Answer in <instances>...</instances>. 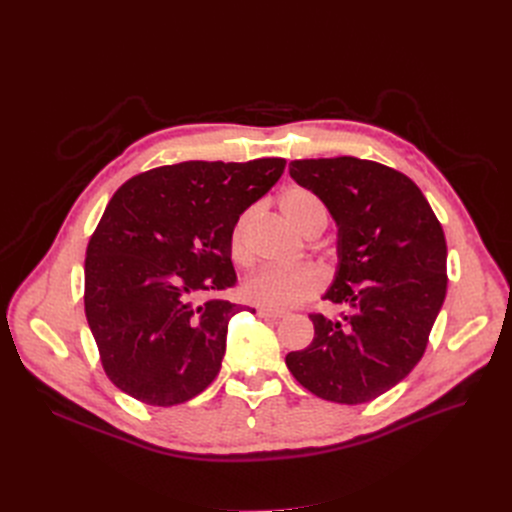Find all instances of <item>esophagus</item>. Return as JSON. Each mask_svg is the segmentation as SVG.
Segmentation results:
<instances>
[{"mask_svg": "<svg viewBox=\"0 0 512 512\" xmlns=\"http://www.w3.org/2000/svg\"><path fill=\"white\" fill-rule=\"evenodd\" d=\"M257 315L267 319V321H278V319L284 317L282 311H270V309H257Z\"/></svg>", "mask_w": 512, "mask_h": 512, "instance_id": "34e87169", "label": "esophagus"}]
</instances>
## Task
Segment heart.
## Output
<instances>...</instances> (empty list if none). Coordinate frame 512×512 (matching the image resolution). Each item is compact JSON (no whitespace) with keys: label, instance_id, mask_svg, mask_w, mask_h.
<instances>
[{"label":"heart","instance_id":"1","mask_svg":"<svg viewBox=\"0 0 512 512\" xmlns=\"http://www.w3.org/2000/svg\"><path fill=\"white\" fill-rule=\"evenodd\" d=\"M280 209L286 220L305 236H315L328 224V211L321 199L303 186H290L280 195ZM253 218V209L245 211L236 220L230 232V253L236 263L251 261V247L247 228ZM326 272L319 265L305 263L292 270L265 267L251 274L242 284V297L251 305L270 311H286L299 307L324 290Z\"/></svg>","mask_w":512,"mask_h":512}]
</instances>
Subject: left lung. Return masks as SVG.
<instances>
[{
  "label": "left lung",
  "instance_id": "obj_1",
  "mask_svg": "<svg viewBox=\"0 0 512 512\" xmlns=\"http://www.w3.org/2000/svg\"><path fill=\"white\" fill-rule=\"evenodd\" d=\"M288 170L338 226L324 299L348 313H311L313 342L288 353L286 365L315 396L361 405L405 380L425 353L446 297L444 230L419 186L378 161L294 159Z\"/></svg>",
  "mask_w": 512,
  "mask_h": 512
}]
</instances>
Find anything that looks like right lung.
<instances>
[{"mask_svg":"<svg viewBox=\"0 0 512 512\" xmlns=\"http://www.w3.org/2000/svg\"><path fill=\"white\" fill-rule=\"evenodd\" d=\"M286 161H182L124 182L85 259V313L116 388L151 407L201 394L220 373L236 284L230 232Z\"/></svg>","mask_w":512,"mask_h":512,"instance_id":"right-lung-1","label":"right lung"}]
</instances>
